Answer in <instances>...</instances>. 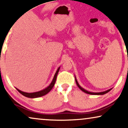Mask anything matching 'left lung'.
Returning <instances> with one entry per match:
<instances>
[{
	"label": "left lung",
	"mask_w": 128,
	"mask_h": 128,
	"mask_svg": "<svg viewBox=\"0 0 128 128\" xmlns=\"http://www.w3.org/2000/svg\"><path fill=\"white\" fill-rule=\"evenodd\" d=\"M75 79H76V85H77V86H78V88H79L81 90V91H82L83 92H84L86 93V94H90V95H104V94H105L108 93V92H110V90L112 89V88H110V89L106 90V91H103V92H90V91H88L87 90H85L84 88H83L82 87H81V86H80V84H78L77 80H76V76H75Z\"/></svg>",
	"instance_id": "1"
}]
</instances>
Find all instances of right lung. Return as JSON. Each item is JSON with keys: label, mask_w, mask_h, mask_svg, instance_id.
I'll use <instances>...</instances> for the list:
<instances>
[{"label": "right lung", "mask_w": 128, "mask_h": 128, "mask_svg": "<svg viewBox=\"0 0 128 128\" xmlns=\"http://www.w3.org/2000/svg\"><path fill=\"white\" fill-rule=\"evenodd\" d=\"M60 68V67H59L58 68L57 71H56V74H54V78L52 80V82L50 83V84L49 85V86H47V87L44 88V89H43V90H41V91H37V92H34L28 93V92H25L20 91V90L18 89L17 88H16V90H18V91L21 94L24 95V96L27 97V98H38V97L44 96V95H46L47 94H48L49 92H50L51 90H52V88H53L54 84H55L56 79H57V76L58 73V72H59Z\"/></svg>", "instance_id": "right-lung-1"}]
</instances>
